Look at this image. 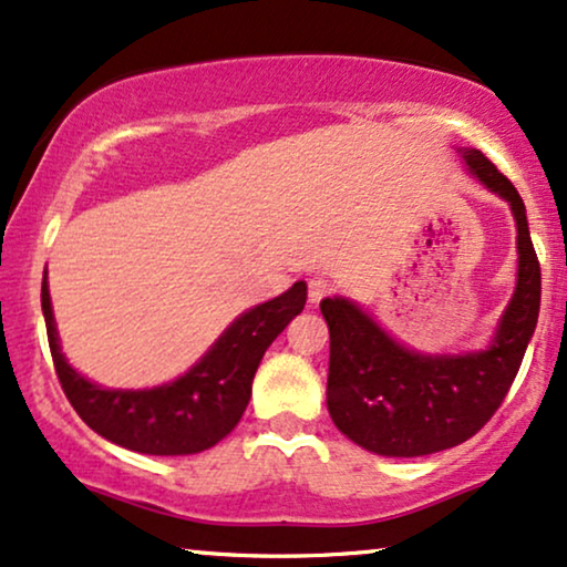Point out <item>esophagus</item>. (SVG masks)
<instances>
[{
    "mask_svg": "<svg viewBox=\"0 0 567 567\" xmlns=\"http://www.w3.org/2000/svg\"><path fill=\"white\" fill-rule=\"evenodd\" d=\"M331 292V282L327 277H313L311 282H308V300L311 303H319V300H323Z\"/></svg>",
    "mask_w": 567,
    "mask_h": 567,
    "instance_id": "34e87169",
    "label": "esophagus"
}]
</instances>
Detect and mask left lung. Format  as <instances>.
<instances>
[{
    "mask_svg": "<svg viewBox=\"0 0 567 567\" xmlns=\"http://www.w3.org/2000/svg\"><path fill=\"white\" fill-rule=\"evenodd\" d=\"M466 171L508 202L516 220V290L487 347L417 352L350 298L321 300L329 323L327 406L352 443L379 456L412 458L454 449L493 417L537 329L542 271L516 186L480 150L458 147Z\"/></svg>",
    "mask_w": 567,
    "mask_h": 567,
    "instance_id": "1",
    "label": "left lung"
}]
</instances>
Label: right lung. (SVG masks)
<instances>
[{
  "mask_svg": "<svg viewBox=\"0 0 567 567\" xmlns=\"http://www.w3.org/2000/svg\"><path fill=\"white\" fill-rule=\"evenodd\" d=\"M306 282L248 308L178 379L153 389H109L74 371L64 358L43 275L41 308L54 368L74 412L121 449L150 456H186L213 449L244 417L256 368L267 347L303 311Z\"/></svg>",
  "mask_w": 567,
  "mask_h": 567,
  "instance_id": "1",
  "label": "right lung"
}]
</instances>
